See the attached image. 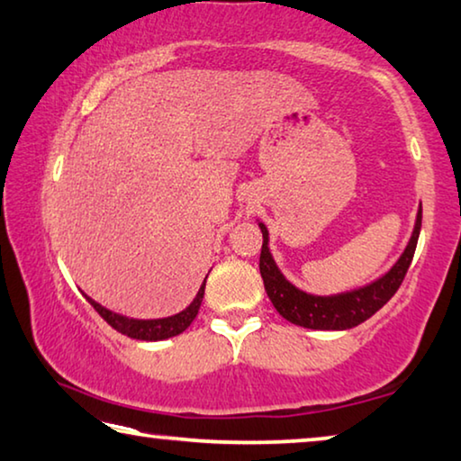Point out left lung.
<instances>
[{"mask_svg":"<svg viewBox=\"0 0 461 461\" xmlns=\"http://www.w3.org/2000/svg\"><path fill=\"white\" fill-rule=\"evenodd\" d=\"M420 221L422 207H419V213H416L412 236L408 240L404 252L400 254L396 265L388 273L363 285V287L342 291V294L334 295H316L295 287L276 267L268 246V230L265 223L258 221V228L262 231L260 275L262 281H265L267 295L273 302L275 310L285 320H289L291 324L312 328V330H348V328L359 326L374 316L379 308H384L392 295L396 294L402 281H404L406 270L414 257L416 242H419Z\"/></svg>","mask_w":461,"mask_h":461,"instance_id":"left-lung-1","label":"left lung"}]
</instances>
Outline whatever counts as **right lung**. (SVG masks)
Segmentation results:
<instances>
[{
    "mask_svg": "<svg viewBox=\"0 0 461 461\" xmlns=\"http://www.w3.org/2000/svg\"><path fill=\"white\" fill-rule=\"evenodd\" d=\"M204 283H207V279L203 281L199 294L194 295V299L188 308H185L178 313H174V316L151 318V320L122 316V313H116L113 310L104 308V305H100L98 302H94L90 295H86V294L84 295L87 302L94 305V310H96L100 316L114 328V330H119L121 334H127V336H131V339L153 342V340H166V339H172V336H178L193 324V320L196 318V313H199V308H201L203 297H204Z\"/></svg>",
    "mask_w": 461,
    "mask_h": 461,
    "instance_id": "add662e5",
    "label": "right lung"
}]
</instances>
